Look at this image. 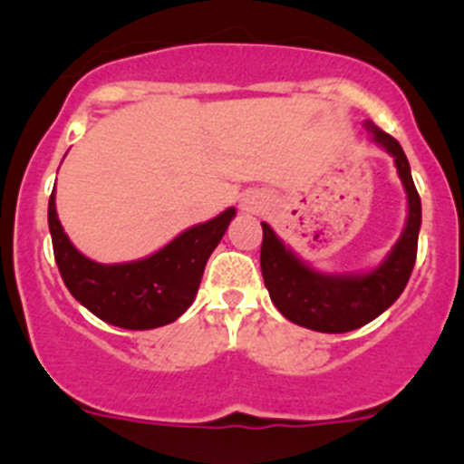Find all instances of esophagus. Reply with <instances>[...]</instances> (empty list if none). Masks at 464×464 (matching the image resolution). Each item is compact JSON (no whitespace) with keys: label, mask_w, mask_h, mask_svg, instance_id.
I'll return each instance as SVG.
<instances>
[{"label":"esophagus","mask_w":464,"mask_h":464,"mask_svg":"<svg viewBox=\"0 0 464 464\" xmlns=\"http://www.w3.org/2000/svg\"><path fill=\"white\" fill-rule=\"evenodd\" d=\"M242 208L249 210V213H258V210L262 208V202L258 195H246L245 199H242Z\"/></svg>","instance_id":"34e87169"}]
</instances>
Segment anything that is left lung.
Instances as JSON below:
<instances>
[{"mask_svg":"<svg viewBox=\"0 0 464 464\" xmlns=\"http://www.w3.org/2000/svg\"><path fill=\"white\" fill-rule=\"evenodd\" d=\"M363 128L372 141L395 159L397 175L409 199L404 231L382 265L366 274H321L285 246L274 228L262 222L260 266L274 305L296 325L330 334L357 330L388 310L404 292L418 256L422 204L411 177L409 159L401 145L372 121H366Z\"/></svg>","mask_w":464,"mask_h":464,"instance_id":"1","label":"left lung"}]
</instances>
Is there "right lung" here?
<instances>
[{
  "label": "right lung",
  "instance_id": "add662e5",
  "mask_svg": "<svg viewBox=\"0 0 464 464\" xmlns=\"http://www.w3.org/2000/svg\"><path fill=\"white\" fill-rule=\"evenodd\" d=\"M233 218L236 208H227L208 222L186 228L148 258L101 265L82 256L64 233L55 210V188L49 198V231L64 285L93 316L125 330L168 325L188 310L206 260Z\"/></svg>",
  "mask_w": 464,
  "mask_h": 464
}]
</instances>
